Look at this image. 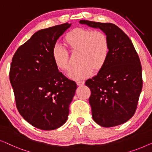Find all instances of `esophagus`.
Wrapping results in <instances>:
<instances>
[{"instance_id": "esophagus-1", "label": "esophagus", "mask_w": 152, "mask_h": 152, "mask_svg": "<svg viewBox=\"0 0 152 152\" xmlns=\"http://www.w3.org/2000/svg\"><path fill=\"white\" fill-rule=\"evenodd\" d=\"M76 84L77 85H78V86H82V85L85 84V81H77Z\"/></svg>"}]
</instances>
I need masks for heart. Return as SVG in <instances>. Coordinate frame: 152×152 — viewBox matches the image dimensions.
I'll use <instances>...</instances> for the list:
<instances>
[{
	"label": "heart",
	"mask_w": 152,
	"mask_h": 152,
	"mask_svg": "<svg viewBox=\"0 0 152 152\" xmlns=\"http://www.w3.org/2000/svg\"><path fill=\"white\" fill-rule=\"evenodd\" d=\"M64 42L72 53H78V63L68 74L76 80L88 78L93 70L98 72L106 63L110 51L107 36L101 31L76 28L66 34ZM52 58L56 67L62 71L70 68L69 54L61 46L56 45L52 50Z\"/></svg>",
	"instance_id": "b5f03b06"
}]
</instances>
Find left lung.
<instances>
[{
    "label": "left lung",
    "mask_w": 152,
    "mask_h": 152,
    "mask_svg": "<svg viewBox=\"0 0 152 152\" xmlns=\"http://www.w3.org/2000/svg\"><path fill=\"white\" fill-rule=\"evenodd\" d=\"M107 36L110 51L106 63L85 85L90 89L92 118L104 127L121 125L134 116L142 90V67L132 40L116 25L80 20Z\"/></svg>",
    "instance_id": "8db88e82"
}]
</instances>
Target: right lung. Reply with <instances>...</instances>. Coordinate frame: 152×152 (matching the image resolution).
<instances>
[{
	"label": "right lung",
	"mask_w": 152,
	"mask_h": 152,
	"mask_svg": "<svg viewBox=\"0 0 152 152\" xmlns=\"http://www.w3.org/2000/svg\"><path fill=\"white\" fill-rule=\"evenodd\" d=\"M72 24L40 29L13 56L10 80L19 113L36 128L53 130L67 121L77 85L58 71L52 58L57 40Z\"/></svg>",
	"instance_id": "add662e5"
}]
</instances>
